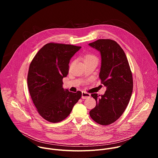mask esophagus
<instances>
[{
	"label": "esophagus",
	"mask_w": 158,
	"mask_h": 158,
	"mask_svg": "<svg viewBox=\"0 0 158 158\" xmlns=\"http://www.w3.org/2000/svg\"><path fill=\"white\" fill-rule=\"evenodd\" d=\"M90 96H91V94H90L89 93H87L85 91H82V98L85 99H87V98H90Z\"/></svg>",
	"instance_id": "34e87169"
}]
</instances>
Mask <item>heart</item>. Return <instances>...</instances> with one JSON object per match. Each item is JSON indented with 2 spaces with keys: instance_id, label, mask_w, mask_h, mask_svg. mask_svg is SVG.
I'll return each instance as SVG.
<instances>
[{
  "instance_id": "1",
  "label": "heart",
  "mask_w": 158,
  "mask_h": 158,
  "mask_svg": "<svg viewBox=\"0 0 158 158\" xmlns=\"http://www.w3.org/2000/svg\"><path fill=\"white\" fill-rule=\"evenodd\" d=\"M91 59H97V58L95 56H94L93 54H86L84 56V61L87 60H91Z\"/></svg>"
}]
</instances>
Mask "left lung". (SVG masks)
Returning a JSON list of instances; mask_svg holds the SVG:
<instances>
[{
	"mask_svg": "<svg viewBox=\"0 0 158 158\" xmlns=\"http://www.w3.org/2000/svg\"><path fill=\"white\" fill-rule=\"evenodd\" d=\"M101 53L99 77L107 87L104 95L92 94L96 107L89 115L97 123L109 125L123 114L130 101L133 80L126 56L119 45L110 39H99L89 44Z\"/></svg>",
	"mask_w": 158,
	"mask_h": 158,
	"instance_id": "left-lung-1",
	"label": "left lung"
}]
</instances>
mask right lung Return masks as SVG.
<instances>
[{"instance_id":"right-lung-1","label":"right lung","mask_w":158,"mask_h":158,"mask_svg":"<svg viewBox=\"0 0 158 158\" xmlns=\"http://www.w3.org/2000/svg\"><path fill=\"white\" fill-rule=\"evenodd\" d=\"M81 47L70 44L48 43L31 62L27 85L39 114L51 123H58L68 116L82 96L64 90L62 79L69 73L71 57Z\"/></svg>"}]
</instances>
